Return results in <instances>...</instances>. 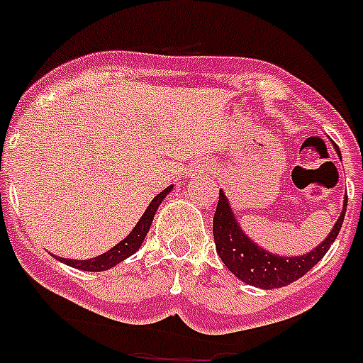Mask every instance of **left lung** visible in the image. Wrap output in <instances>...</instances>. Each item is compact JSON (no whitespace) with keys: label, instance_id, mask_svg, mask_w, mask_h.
<instances>
[{"label":"left lung","instance_id":"obj_1","mask_svg":"<svg viewBox=\"0 0 363 363\" xmlns=\"http://www.w3.org/2000/svg\"><path fill=\"white\" fill-rule=\"evenodd\" d=\"M345 207H347V194L344 199V211H342L338 221L335 223L333 230L329 232L325 241L320 242L313 252L301 255V257H279V255L268 254L266 250L259 248L242 234L234 214H232L228 199L225 198V192L219 191L214 225H212L216 250L228 270L247 284L264 288V290L281 288V286L290 284L308 274L324 257L340 232Z\"/></svg>","mask_w":363,"mask_h":363}]
</instances>
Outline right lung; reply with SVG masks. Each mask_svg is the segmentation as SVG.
<instances>
[{
    "mask_svg": "<svg viewBox=\"0 0 363 363\" xmlns=\"http://www.w3.org/2000/svg\"><path fill=\"white\" fill-rule=\"evenodd\" d=\"M169 191H171V187H167L165 191H162L160 194H156L155 198H152L147 211L144 212L140 221L136 223V227L133 228L131 234H129L124 241L118 242L116 247H113L111 250L99 255V257L88 259V261H75V259H59V261H62L68 266H73V268H81V270H86V272H102V270H108V268H113V266L118 264L121 261L128 259L129 255L135 254V252L140 248L142 242H144L145 235H147L149 232V227H151L152 218H155L156 208L160 207L162 199L169 194Z\"/></svg>",
    "mask_w": 363,
    "mask_h": 363,
    "instance_id": "obj_1",
    "label": "right lung"
}]
</instances>
